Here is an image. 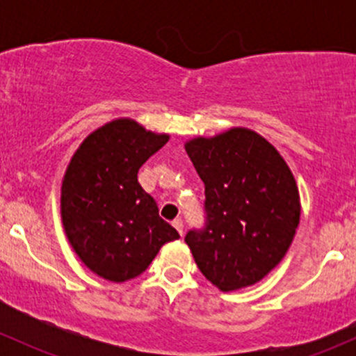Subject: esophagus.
<instances>
[{
	"instance_id": "34e87169",
	"label": "esophagus",
	"mask_w": 356,
	"mask_h": 356,
	"mask_svg": "<svg viewBox=\"0 0 356 356\" xmlns=\"http://www.w3.org/2000/svg\"><path fill=\"white\" fill-rule=\"evenodd\" d=\"M172 225H174V227L177 229V231H179V234H181V236L184 234V222H182L181 218H175V220L172 222Z\"/></svg>"
}]
</instances>
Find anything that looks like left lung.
<instances>
[{
    "mask_svg": "<svg viewBox=\"0 0 356 356\" xmlns=\"http://www.w3.org/2000/svg\"><path fill=\"white\" fill-rule=\"evenodd\" d=\"M204 182V231L186 236L201 274L220 291L257 284L288 253L301 215L289 165L248 127L184 143Z\"/></svg>",
    "mask_w": 356,
    "mask_h": 356,
    "instance_id": "1",
    "label": "left lung"
}]
</instances>
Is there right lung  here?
I'll return each instance as SVG.
<instances>
[{
	"label": "right lung",
	"mask_w": 356,
	"mask_h": 356,
	"mask_svg": "<svg viewBox=\"0 0 356 356\" xmlns=\"http://www.w3.org/2000/svg\"><path fill=\"white\" fill-rule=\"evenodd\" d=\"M168 139L120 117L86 136L68 161L60 189L62 224L75 254L102 279L138 277L165 243L179 238L138 182L141 165Z\"/></svg>",
	"instance_id": "right-lung-1"
}]
</instances>
